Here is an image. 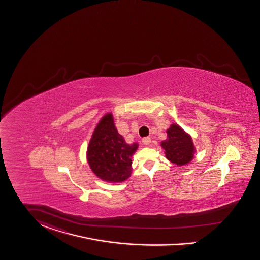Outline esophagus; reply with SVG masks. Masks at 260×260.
Returning <instances> with one entry per match:
<instances>
[{"label":"esophagus","instance_id":"esophagus-1","mask_svg":"<svg viewBox=\"0 0 260 260\" xmlns=\"http://www.w3.org/2000/svg\"><path fill=\"white\" fill-rule=\"evenodd\" d=\"M142 142H143V144L144 145H150V143H151V138L150 137H145V138H143L142 140Z\"/></svg>","mask_w":260,"mask_h":260}]
</instances>
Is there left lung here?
I'll return each mask as SVG.
<instances>
[{"instance_id":"8db88e82","label":"left lung","mask_w":260,"mask_h":260,"mask_svg":"<svg viewBox=\"0 0 260 260\" xmlns=\"http://www.w3.org/2000/svg\"><path fill=\"white\" fill-rule=\"evenodd\" d=\"M167 140L160 142L166 157L178 167L189 164L196 152L190 135L176 123L170 126L167 130Z\"/></svg>"}]
</instances>
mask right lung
I'll use <instances>...</instances> for the list:
<instances>
[{
    "instance_id": "1",
    "label": "right lung",
    "mask_w": 260,
    "mask_h": 260,
    "mask_svg": "<svg viewBox=\"0 0 260 260\" xmlns=\"http://www.w3.org/2000/svg\"><path fill=\"white\" fill-rule=\"evenodd\" d=\"M138 143L127 144L118 133L112 113H106L98 123L89 140L87 159L92 173L102 180L123 182L132 173V156Z\"/></svg>"
}]
</instances>
